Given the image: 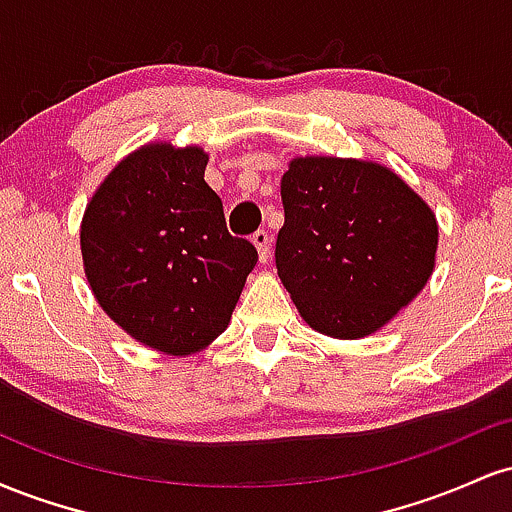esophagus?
<instances>
[{
    "mask_svg": "<svg viewBox=\"0 0 512 512\" xmlns=\"http://www.w3.org/2000/svg\"><path fill=\"white\" fill-rule=\"evenodd\" d=\"M252 245L257 248V255H260V262L267 264L269 262V248H272V240H269L267 231H257L252 236Z\"/></svg>",
    "mask_w": 512,
    "mask_h": 512,
    "instance_id": "34e87169",
    "label": "esophagus"
}]
</instances>
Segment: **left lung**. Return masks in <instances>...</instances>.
Segmentation results:
<instances>
[{
    "label": "left lung",
    "mask_w": 512,
    "mask_h": 512,
    "mask_svg": "<svg viewBox=\"0 0 512 512\" xmlns=\"http://www.w3.org/2000/svg\"><path fill=\"white\" fill-rule=\"evenodd\" d=\"M281 202L276 272L315 332H378L436 269V214L383 163L296 156L281 178Z\"/></svg>",
    "instance_id": "obj_1"
}]
</instances>
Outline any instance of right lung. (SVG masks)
I'll use <instances>...</instances> for the list:
<instances>
[{
	"label": "right lung",
	"mask_w": 512,
	"mask_h": 512,
	"mask_svg": "<svg viewBox=\"0 0 512 512\" xmlns=\"http://www.w3.org/2000/svg\"><path fill=\"white\" fill-rule=\"evenodd\" d=\"M202 146L149 142L105 175L81 219L93 296L129 337L168 356L207 349L231 322L255 245L233 238L204 182Z\"/></svg>",
	"instance_id": "add662e5"
}]
</instances>
